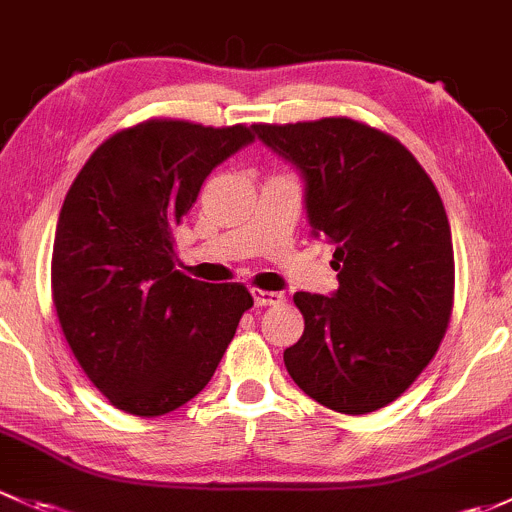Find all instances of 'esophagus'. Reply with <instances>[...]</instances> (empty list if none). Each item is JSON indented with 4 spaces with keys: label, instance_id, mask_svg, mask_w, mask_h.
<instances>
[{
    "label": "esophagus",
    "instance_id": "1",
    "mask_svg": "<svg viewBox=\"0 0 512 512\" xmlns=\"http://www.w3.org/2000/svg\"><path fill=\"white\" fill-rule=\"evenodd\" d=\"M254 303L261 305V308H266V305H281L283 300H286V295L283 293H273V291H261V288H254Z\"/></svg>",
    "mask_w": 512,
    "mask_h": 512
}]
</instances>
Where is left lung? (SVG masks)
<instances>
[{"label": "left lung", "instance_id": "8db88e82", "mask_svg": "<svg viewBox=\"0 0 512 512\" xmlns=\"http://www.w3.org/2000/svg\"><path fill=\"white\" fill-rule=\"evenodd\" d=\"M298 170L310 234L335 244L337 291L295 293L305 330L283 352L308 397L387 407L436 355L453 305V244L434 182L399 140L350 118L254 125Z\"/></svg>", "mask_w": 512, "mask_h": 512}]
</instances>
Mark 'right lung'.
Listing matches in <instances>:
<instances>
[{"instance_id": "obj_1", "label": "right lung", "mask_w": 512, "mask_h": 512, "mask_svg": "<svg viewBox=\"0 0 512 512\" xmlns=\"http://www.w3.org/2000/svg\"><path fill=\"white\" fill-rule=\"evenodd\" d=\"M254 128L147 120L115 133L73 179L56 224L51 291L78 365L110 404L160 416L197 397L254 298L175 268L172 231L204 179Z\"/></svg>"}]
</instances>
